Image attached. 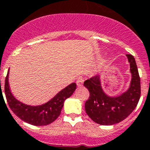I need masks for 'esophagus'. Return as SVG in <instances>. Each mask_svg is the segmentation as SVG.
<instances>
[{"instance_id": "esophagus-1", "label": "esophagus", "mask_w": 150, "mask_h": 150, "mask_svg": "<svg viewBox=\"0 0 150 150\" xmlns=\"http://www.w3.org/2000/svg\"><path fill=\"white\" fill-rule=\"evenodd\" d=\"M76 83L78 86H82L83 83H84V79H83L82 77H79L76 81Z\"/></svg>"}]
</instances>
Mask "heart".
Here are the masks:
<instances>
[{"label":"heart","mask_w":150,"mask_h":150,"mask_svg":"<svg viewBox=\"0 0 150 150\" xmlns=\"http://www.w3.org/2000/svg\"><path fill=\"white\" fill-rule=\"evenodd\" d=\"M103 64V63H101V65H100V67H102Z\"/></svg>","instance_id":"b5f03b06"}]
</instances>
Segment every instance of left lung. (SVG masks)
<instances>
[{"instance_id": "obj_1", "label": "left lung", "mask_w": 150, "mask_h": 150, "mask_svg": "<svg viewBox=\"0 0 150 150\" xmlns=\"http://www.w3.org/2000/svg\"><path fill=\"white\" fill-rule=\"evenodd\" d=\"M130 64L131 79L129 87L118 96H109L102 87L100 75L84 82L90 97L85 103V112L94 122L112 125L125 119L136 108L140 97V79L136 61L132 55H126Z\"/></svg>"}]
</instances>
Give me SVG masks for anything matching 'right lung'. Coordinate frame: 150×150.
Returning a JSON list of instances; mask_svg holds the SVG:
<instances>
[{
	"instance_id": "obj_1",
	"label": "right lung",
	"mask_w": 150,
	"mask_h": 150,
	"mask_svg": "<svg viewBox=\"0 0 150 150\" xmlns=\"http://www.w3.org/2000/svg\"><path fill=\"white\" fill-rule=\"evenodd\" d=\"M9 72L10 69L5 79V95L9 106L16 115L32 125H47L54 122L59 116L66 99L71 97L76 89V84L71 83L45 103L38 106L27 105L18 100L10 91Z\"/></svg>"
}]
</instances>
